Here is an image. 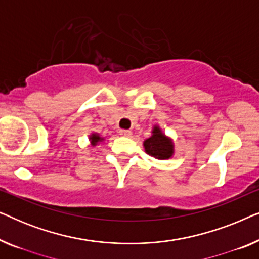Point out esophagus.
Masks as SVG:
<instances>
[{
	"label": "esophagus",
	"instance_id": "esophagus-1",
	"mask_svg": "<svg viewBox=\"0 0 259 259\" xmlns=\"http://www.w3.org/2000/svg\"><path fill=\"white\" fill-rule=\"evenodd\" d=\"M119 133H120V136H122V137H130L131 134H132V132L128 130H120Z\"/></svg>",
	"mask_w": 259,
	"mask_h": 259
}]
</instances>
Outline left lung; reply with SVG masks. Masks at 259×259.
Returning <instances> with one entry per match:
<instances>
[{
    "mask_svg": "<svg viewBox=\"0 0 259 259\" xmlns=\"http://www.w3.org/2000/svg\"><path fill=\"white\" fill-rule=\"evenodd\" d=\"M144 146L147 154L157 159H168L173 154V144L158 127H154L153 136L145 140Z\"/></svg>",
    "mask_w": 259,
    "mask_h": 259,
    "instance_id": "obj_1",
    "label": "left lung"
}]
</instances>
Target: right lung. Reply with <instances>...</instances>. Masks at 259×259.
Masks as SVG:
<instances>
[{
  "instance_id": "right-lung-1",
  "label": "right lung",
  "mask_w": 259,
  "mask_h": 259,
  "mask_svg": "<svg viewBox=\"0 0 259 259\" xmlns=\"http://www.w3.org/2000/svg\"><path fill=\"white\" fill-rule=\"evenodd\" d=\"M91 140H92V144L95 145V144L98 143V141H100V140H101V138L99 137V136H97V134H92Z\"/></svg>"
}]
</instances>
